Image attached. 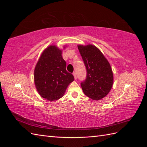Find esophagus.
Returning <instances> with one entry per match:
<instances>
[{
	"mask_svg": "<svg viewBox=\"0 0 147 147\" xmlns=\"http://www.w3.org/2000/svg\"><path fill=\"white\" fill-rule=\"evenodd\" d=\"M73 75H74V77L75 80H76V79H77V75H76V73L74 72V73H73Z\"/></svg>",
	"mask_w": 147,
	"mask_h": 147,
	"instance_id": "esophagus-1",
	"label": "esophagus"
}]
</instances>
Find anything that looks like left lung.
<instances>
[{
    "label": "left lung",
    "instance_id": "8db88e82",
    "mask_svg": "<svg viewBox=\"0 0 147 147\" xmlns=\"http://www.w3.org/2000/svg\"><path fill=\"white\" fill-rule=\"evenodd\" d=\"M86 69V78L81 83L84 94L92 100L104 98L111 90L113 74L109 61L96 47L78 45Z\"/></svg>",
    "mask_w": 147,
    "mask_h": 147
}]
</instances>
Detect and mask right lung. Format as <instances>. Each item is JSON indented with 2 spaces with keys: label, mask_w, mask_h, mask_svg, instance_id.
<instances>
[{
  "label": "right lung",
  "mask_w": 147,
  "mask_h": 147,
  "mask_svg": "<svg viewBox=\"0 0 147 147\" xmlns=\"http://www.w3.org/2000/svg\"><path fill=\"white\" fill-rule=\"evenodd\" d=\"M34 77L38 94L51 102L63 97L74 80L73 75L66 70L62 50L56 45L49 46L43 51L35 65Z\"/></svg>",
  "instance_id": "obj_1"
}]
</instances>
